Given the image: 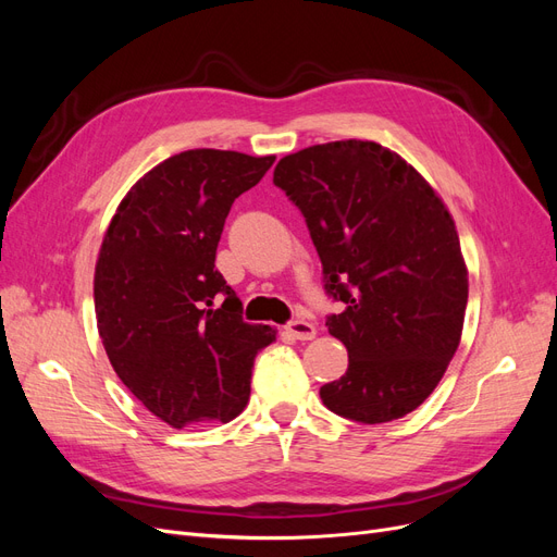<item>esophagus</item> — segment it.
Returning <instances> with one entry per match:
<instances>
[{
	"mask_svg": "<svg viewBox=\"0 0 557 557\" xmlns=\"http://www.w3.org/2000/svg\"><path fill=\"white\" fill-rule=\"evenodd\" d=\"M285 332H288L290 336H295V339H299V342H309V339H313V336H315L313 323H309V320H301V318L290 320V323L285 325Z\"/></svg>",
	"mask_w": 557,
	"mask_h": 557,
	"instance_id": "esophagus-1",
	"label": "esophagus"
}]
</instances>
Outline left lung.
<instances>
[{
  "label": "left lung",
  "instance_id": "8db88e82",
  "mask_svg": "<svg viewBox=\"0 0 557 557\" xmlns=\"http://www.w3.org/2000/svg\"><path fill=\"white\" fill-rule=\"evenodd\" d=\"M274 185L305 215L323 288L344 305L325 325L348 369L320 399L364 425L411 413L442 381L465 323L467 267L444 201L393 150L358 139L285 156Z\"/></svg>",
  "mask_w": 557,
  "mask_h": 557
}]
</instances>
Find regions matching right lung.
I'll return each mask as SVG.
<instances>
[{"label":"right lung","instance_id":"1","mask_svg":"<svg viewBox=\"0 0 557 557\" xmlns=\"http://www.w3.org/2000/svg\"><path fill=\"white\" fill-rule=\"evenodd\" d=\"M274 156L185 150L153 166L117 207L95 267L97 327L129 393L172 428L237 418L252 362L276 342L244 320L215 269L225 218Z\"/></svg>","mask_w":557,"mask_h":557}]
</instances>
